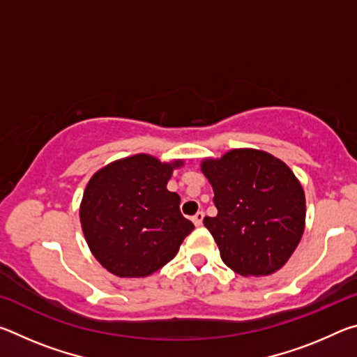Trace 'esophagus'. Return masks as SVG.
I'll return each mask as SVG.
<instances>
[{
  "instance_id": "34e87169",
  "label": "esophagus",
  "mask_w": 357,
  "mask_h": 357,
  "mask_svg": "<svg viewBox=\"0 0 357 357\" xmlns=\"http://www.w3.org/2000/svg\"><path fill=\"white\" fill-rule=\"evenodd\" d=\"M203 219H204V213H203V211H198V213L192 217V222L195 223L197 227H200L203 223Z\"/></svg>"
}]
</instances>
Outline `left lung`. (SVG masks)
<instances>
[{
  "instance_id": "left-lung-1",
  "label": "left lung",
  "mask_w": 357,
  "mask_h": 357,
  "mask_svg": "<svg viewBox=\"0 0 357 357\" xmlns=\"http://www.w3.org/2000/svg\"><path fill=\"white\" fill-rule=\"evenodd\" d=\"M200 165L217 208V215L203 223L222 261L244 277L274 274L304 233L305 193L299 179L285 162L252 148L208 157Z\"/></svg>"
}]
</instances>
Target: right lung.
<instances>
[{
	"instance_id": "obj_1",
	"label": "right lung",
	"mask_w": 357,
	"mask_h": 357,
	"mask_svg": "<svg viewBox=\"0 0 357 357\" xmlns=\"http://www.w3.org/2000/svg\"><path fill=\"white\" fill-rule=\"evenodd\" d=\"M184 160L135 154L110 162L88 181L80 223L89 250L118 277H148L176 257L193 223L167 189Z\"/></svg>"
}]
</instances>
